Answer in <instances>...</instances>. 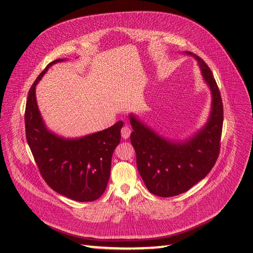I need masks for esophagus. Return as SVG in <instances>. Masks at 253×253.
<instances>
[{
	"instance_id": "obj_1",
	"label": "esophagus",
	"mask_w": 253,
	"mask_h": 253,
	"mask_svg": "<svg viewBox=\"0 0 253 253\" xmlns=\"http://www.w3.org/2000/svg\"><path fill=\"white\" fill-rule=\"evenodd\" d=\"M121 133H122V138L123 139H128L129 135H130V133H131V128L129 127L128 125H125L124 127L122 128Z\"/></svg>"
}]
</instances>
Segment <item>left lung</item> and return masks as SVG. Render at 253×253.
<instances>
[{
    "mask_svg": "<svg viewBox=\"0 0 253 253\" xmlns=\"http://www.w3.org/2000/svg\"><path fill=\"white\" fill-rule=\"evenodd\" d=\"M185 53L198 61L211 92V111L205 126L190 139L174 142L160 137L137 116L129 115L133 129L130 141L140 175L148 191L163 198L186 192L203 179L215 166L220 152L223 124L221 95L206 63L189 51Z\"/></svg>",
    "mask_w": 253,
    "mask_h": 253,
    "instance_id": "obj_1",
    "label": "left lung"
}]
</instances>
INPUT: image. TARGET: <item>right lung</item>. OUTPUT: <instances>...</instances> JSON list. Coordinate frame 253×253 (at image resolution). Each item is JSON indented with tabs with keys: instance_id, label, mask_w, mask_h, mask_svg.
Returning a JSON list of instances; mask_svg holds the SVG:
<instances>
[{
	"instance_id": "1",
	"label": "right lung",
	"mask_w": 253,
	"mask_h": 253,
	"mask_svg": "<svg viewBox=\"0 0 253 253\" xmlns=\"http://www.w3.org/2000/svg\"><path fill=\"white\" fill-rule=\"evenodd\" d=\"M63 61L49 63L31 86L24 113L25 135L44 182L71 200L92 202L107 188L112 154L121 142L124 123L77 139H64L48 130L38 110L35 88L49 67Z\"/></svg>"
}]
</instances>
